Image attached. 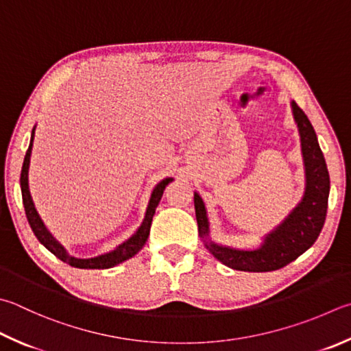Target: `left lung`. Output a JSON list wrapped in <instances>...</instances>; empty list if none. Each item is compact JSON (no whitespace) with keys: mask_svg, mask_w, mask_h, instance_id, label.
<instances>
[{"mask_svg":"<svg viewBox=\"0 0 351 351\" xmlns=\"http://www.w3.org/2000/svg\"><path fill=\"white\" fill-rule=\"evenodd\" d=\"M293 119L301 138V152L305 173V189L290 213L279 224L265 233L256 248H237L218 244L210 237L207 208L201 195L195 192V213L197 232L204 247L213 256L233 270L241 271H271L282 269L315 244L326 222L330 176L326 159L317 143L313 125L295 101H291Z\"/></svg>","mask_w":351,"mask_h":351,"instance_id":"obj_1","label":"left lung"}]
</instances>
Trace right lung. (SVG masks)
I'll list each match as a JSON object with an SVG mask.
<instances>
[{
    "label": "right lung",
    "instance_id": "obj_1",
    "mask_svg": "<svg viewBox=\"0 0 351 351\" xmlns=\"http://www.w3.org/2000/svg\"><path fill=\"white\" fill-rule=\"evenodd\" d=\"M35 129L36 125L32 129V135H30V144L29 149L25 152L24 156V162H23V169H21V178H20V184H21V195H23V204H24V210H25V216H27L29 226L32 228V232L35 233V237L38 241L47 248L50 253H53L56 258L61 259L62 263H66L69 265L75 267V269H112V267L118 265L124 261L130 259L132 256L141 250V248L145 245L147 242L149 233H150V226H152V219H154L155 210L158 207L159 201H161L162 193L165 187L173 181V178H164L162 181H159L156 186L152 190L150 199L147 204V208H145V215L144 219L141 222V226L136 228V232L132 234L129 239H125L124 242H121L118 247H114L113 250L107 252V253H101L98 256L93 258H76L70 254L64 245L56 239L52 233H50L49 228L44 224L43 219L38 215L34 199L30 196V190H29V165H30V155H32V147H34V138H35Z\"/></svg>",
    "mask_w": 351,
    "mask_h": 351
}]
</instances>
